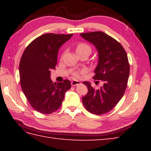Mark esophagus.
I'll use <instances>...</instances> for the list:
<instances>
[{
  "label": "esophagus",
  "instance_id": "34e87169",
  "mask_svg": "<svg viewBox=\"0 0 151 151\" xmlns=\"http://www.w3.org/2000/svg\"><path fill=\"white\" fill-rule=\"evenodd\" d=\"M81 84V82L78 81H73L71 82V85L73 86H77L78 84Z\"/></svg>",
  "mask_w": 151,
  "mask_h": 151
}]
</instances>
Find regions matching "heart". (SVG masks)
<instances>
[{"instance_id":"b5f03b06","label":"heart","mask_w":151,"mask_h":151,"mask_svg":"<svg viewBox=\"0 0 151 151\" xmlns=\"http://www.w3.org/2000/svg\"><path fill=\"white\" fill-rule=\"evenodd\" d=\"M76 51L78 54L82 53V52H91V47L89 44L84 43V42H80L77 44L76 47ZM73 75L74 77L77 78L79 76L78 72H74L73 73Z\"/></svg>"}]
</instances>
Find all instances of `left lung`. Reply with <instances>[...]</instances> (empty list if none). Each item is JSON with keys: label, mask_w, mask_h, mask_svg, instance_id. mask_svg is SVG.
<instances>
[{"label": "left lung", "mask_w": 151, "mask_h": 151, "mask_svg": "<svg viewBox=\"0 0 151 151\" xmlns=\"http://www.w3.org/2000/svg\"><path fill=\"white\" fill-rule=\"evenodd\" d=\"M81 36L97 49L99 62L93 78L103 83L97 89L89 82H83L88 89L82 97L83 104L91 114H104L117 104L126 90L130 74L127 54L117 40L102 32L82 33Z\"/></svg>", "instance_id": "left-lung-1"}]
</instances>
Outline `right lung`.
<instances>
[{
	"label": "right lung",
	"mask_w": 151,
	"mask_h": 151,
	"mask_svg": "<svg viewBox=\"0 0 151 151\" xmlns=\"http://www.w3.org/2000/svg\"><path fill=\"white\" fill-rule=\"evenodd\" d=\"M71 34L48 33L33 40L25 49L19 63L20 82L25 97L34 110L50 114L58 110L70 82L53 83L50 70L55 69L58 50Z\"/></svg>",
	"instance_id": "1"
}]
</instances>
